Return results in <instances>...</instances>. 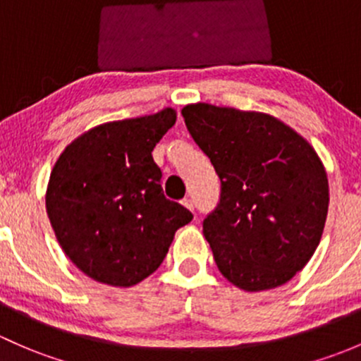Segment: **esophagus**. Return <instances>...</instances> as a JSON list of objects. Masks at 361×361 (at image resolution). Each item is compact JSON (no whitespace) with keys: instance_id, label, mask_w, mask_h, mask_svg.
I'll use <instances>...</instances> for the list:
<instances>
[{"instance_id":"obj_1","label":"esophagus","mask_w":361,"mask_h":361,"mask_svg":"<svg viewBox=\"0 0 361 361\" xmlns=\"http://www.w3.org/2000/svg\"><path fill=\"white\" fill-rule=\"evenodd\" d=\"M182 205H184L185 208H189V210H195V202H192L191 198H184L182 200Z\"/></svg>"}]
</instances>
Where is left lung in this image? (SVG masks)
Instances as JSON below:
<instances>
[{
	"label": "left lung",
	"instance_id": "left-lung-1",
	"mask_svg": "<svg viewBox=\"0 0 361 361\" xmlns=\"http://www.w3.org/2000/svg\"><path fill=\"white\" fill-rule=\"evenodd\" d=\"M182 116L221 179L203 221L219 271L247 292L287 283L325 228L329 180L317 151L269 114L198 102Z\"/></svg>",
	"mask_w": 361,
	"mask_h": 361
}]
</instances>
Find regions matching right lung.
I'll list each match as a JSON object with an SVG mask.
<instances>
[{
	"label": "right lung",
	"instance_id": "add662e5",
	"mask_svg": "<svg viewBox=\"0 0 361 361\" xmlns=\"http://www.w3.org/2000/svg\"><path fill=\"white\" fill-rule=\"evenodd\" d=\"M177 120L156 114L88 130L59 156L47 212L71 262L92 280L132 287L166 257L173 235L192 214L163 195L153 149Z\"/></svg>",
	"mask_w": 361,
	"mask_h": 361
}]
</instances>
